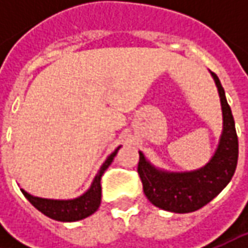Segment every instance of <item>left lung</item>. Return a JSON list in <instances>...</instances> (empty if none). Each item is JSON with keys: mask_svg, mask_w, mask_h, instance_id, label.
<instances>
[{"mask_svg": "<svg viewBox=\"0 0 248 248\" xmlns=\"http://www.w3.org/2000/svg\"><path fill=\"white\" fill-rule=\"evenodd\" d=\"M218 87L222 114L224 131L219 145L210 163L192 172H164L152 166L139 152L138 174L145 196L158 208L171 213H192L207 203L232 179L239 157V140L234 128V120L231 106L225 98V91L215 73H211Z\"/></svg>", "mask_w": 248, "mask_h": 248, "instance_id": "1", "label": "left lung"}]
</instances>
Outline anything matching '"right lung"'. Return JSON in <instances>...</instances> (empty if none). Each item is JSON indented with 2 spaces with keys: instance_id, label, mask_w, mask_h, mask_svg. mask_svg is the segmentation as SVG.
Listing matches in <instances>:
<instances>
[{
  "instance_id": "1",
  "label": "right lung",
  "mask_w": 248,
  "mask_h": 248,
  "mask_svg": "<svg viewBox=\"0 0 248 248\" xmlns=\"http://www.w3.org/2000/svg\"><path fill=\"white\" fill-rule=\"evenodd\" d=\"M117 150H119V148L106 158V161L103 163V166L100 167L99 172L95 176L90 189L77 199H73V200H49V199L34 197L24 190H22V193L38 211H41L44 215L52 218L55 221L74 222V221H78L82 218H87L99 208L100 196H102L100 178L103 175V172L106 171V168L111 164Z\"/></svg>"
}]
</instances>
